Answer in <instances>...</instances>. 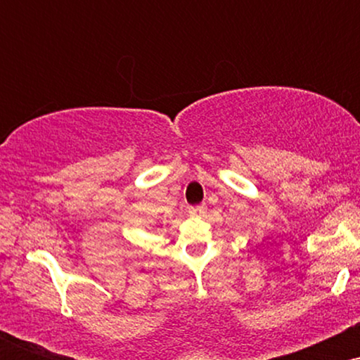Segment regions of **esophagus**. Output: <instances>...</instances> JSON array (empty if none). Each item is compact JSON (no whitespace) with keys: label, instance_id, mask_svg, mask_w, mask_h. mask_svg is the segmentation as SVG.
<instances>
[{"label":"esophagus","instance_id":"obj_1","mask_svg":"<svg viewBox=\"0 0 360 360\" xmlns=\"http://www.w3.org/2000/svg\"><path fill=\"white\" fill-rule=\"evenodd\" d=\"M206 210H208V208H206V205L201 203V205L189 206L188 212H189V214H193V217H201V214L206 213Z\"/></svg>","mask_w":360,"mask_h":360}]
</instances>
